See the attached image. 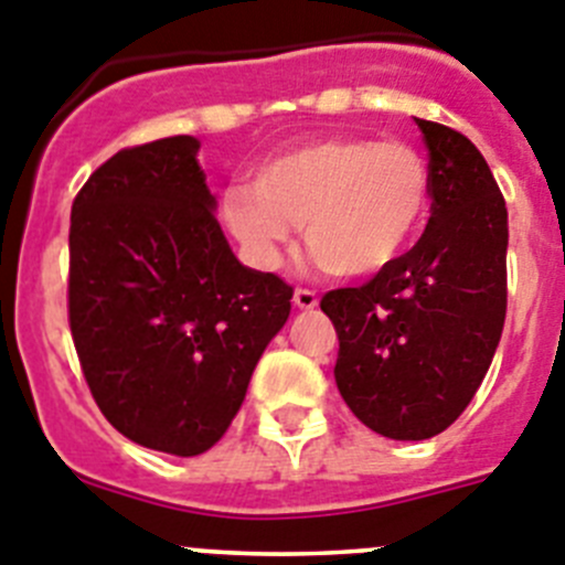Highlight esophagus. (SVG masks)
Returning <instances> with one entry per match:
<instances>
[{"mask_svg": "<svg viewBox=\"0 0 565 565\" xmlns=\"http://www.w3.org/2000/svg\"><path fill=\"white\" fill-rule=\"evenodd\" d=\"M292 301L298 309H315L318 307V295H315L312 289H295Z\"/></svg>", "mask_w": 565, "mask_h": 565, "instance_id": "obj_1", "label": "esophagus"}]
</instances>
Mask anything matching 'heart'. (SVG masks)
Here are the masks:
<instances>
[{
    "mask_svg": "<svg viewBox=\"0 0 565 565\" xmlns=\"http://www.w3.org/2000/svg\"><path fill=\"white\" fill-rule=\"evenodd\" d=\"M428 200V166L414 146L320 137L270 157L256 182L227 188L222 222L258 270H276L303 225L329 273L365 278L403 256Z\"/></svg>",
    "mask_w": 565,
    "mask_h": 565,
    "instance_id": "b5f03b06",
    "label": "heart"
}]
</instances>
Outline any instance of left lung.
Segmentation results:
<instances>
[{"mask_svg": "<svg viewBox=\"0 0 565 565\" xmlns=\"http://www.w3.org/2000/svg\"><path fill=\"white\" fill-rule=\"evenodd\" d=\"M428 146L430 220L408 253L320 309L340 340L334 383L374 434L419 441L479 391L507 315V205L481 151L416 120Z\"/></svg>", "mask_w": 565, "mask_h": 565, "instance_id": "8db88e82", "label": "left lung"}]
</instances>
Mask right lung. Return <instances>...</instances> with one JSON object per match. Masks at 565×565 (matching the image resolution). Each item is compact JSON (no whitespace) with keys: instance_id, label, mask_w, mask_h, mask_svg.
Instances as JSON below:
<instances>
[{"instance_id":"obj_1","label":"right lung","mask_w":565,"mask_h":565,"mask_svg":"<svg viewBox=\"0 0 565 565\" xmlns=\"http://www.w3.org/2000/svg\"><path fill=\"white\" fill-rule=\"evenodd\" d=\"M200 140L100 166L70 216V329L95 403L126 439L200 456L225 436L292 287L245 267L216 222Z\"/></svg>"}]
</instances>
